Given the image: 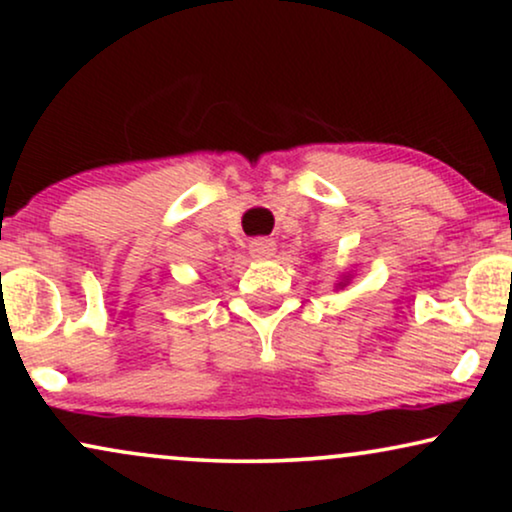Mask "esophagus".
<instances>
[{"label":"esophagus","mask_w":512,"mask_h":512,"mask_svg":"<svg viewBox=\"0 0 512 512\" xmlns=\"http://www.w3.org/2000/svg\"><path fill=\"white\" fill-rule=\"evenodd\" d=\"M275 249H277V244L272 242V240H265V237H258V240H254V242L249 244L251 256L258 258V261H263V258L275 256Z\"/></svg>","instance_id":"34e87169"}]
</instances>
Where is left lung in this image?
I'll list each match as a JSON object with an SVG mask.
<instances>
[{
	"label": "left lung",
	"instance_id": "left-lung-1",
	"mask_svg": "<svg viewBox=\"0 0 512 512\" xmlns=\"http://www.w3.org/2000/svg\"><path fill=\"white\" fill-rule=\"evenodd\" d=\"M342 279H340V282L338 284H335V289H345V286L349 284V279H352V275H340Z\"/></svg>",
	"mask_w": 512,
	"mask_h": 512
}]
</instances>
